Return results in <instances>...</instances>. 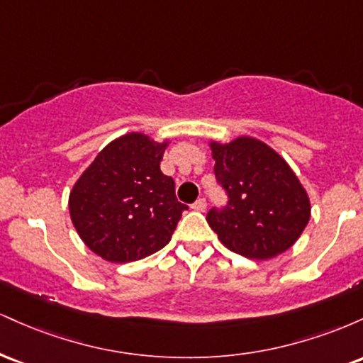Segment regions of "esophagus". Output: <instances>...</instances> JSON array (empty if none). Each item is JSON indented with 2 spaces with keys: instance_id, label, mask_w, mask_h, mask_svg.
<instances>
[{
  "instance_id": "obj_1",
  "label": "esophagus",
  "mask_w": 363,
  "mask_h": 363,
  "mask_svg": "<svg viewBox=\"0 0 363 363\" xmlns=\"http://www.w3.org/2000/svg\"><path fill=\"white\" fill-rule=\"evenodd\" d=\"M191 208H193V210H196V211H205V208H206V199H205V198L196 199L193 205H191Z\"/></svg>"
}]
</instances>
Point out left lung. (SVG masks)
<instances>
[{
	"mask_svg": "<svg viewBox=\"0 0 363 363\" xmlns=\"http://www.w3.org/2000/svg\"><path fill=\"white\" fill-rule=\"evenodd\" d=\"M215 177L227 194L206 222L240 256L268 259L285 252L309 223L311 203L283 158L259 140L211 143Z\"/></svg>",
	"mask_w": 363,
	"mask_h": 363,
	"instance_id": "left-lung-1",
	"label": "left lung"
}]
</instances>
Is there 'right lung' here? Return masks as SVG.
I'll list each match as a JSON object with an SVG mask.
<instances>
[{
    "label": "right lung",
    "instance_id": "add662e5",
    "mask_svg": "<svg viewBox=\"0 0 363 363\" xmlns=\"http://www.w3.org/2000/svg\"><path fill=\"white\" fill-rule=\"evenodd\" d=\"M165 143L129 133L107 145L74 184L69 215L78 235L111 262L143 259L169 244L186 205L162 174Z\"/></svg>",
    "mask_w": 363,
    "mask_h": 363
}]
</instances>
